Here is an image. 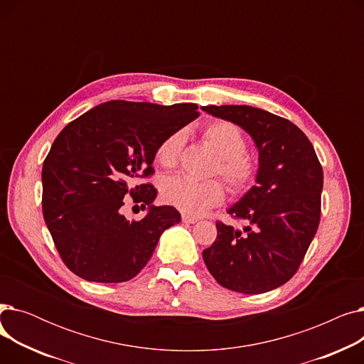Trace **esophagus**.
I'll use <instances>...</instances> for the list:
<instances>
[{"instance_id": "obj_1", "label": "esophagus", "mask_w": 364, "mask_h": 364, "mask_svg": "<svg viewBox=\"0 0 364 364\" xmlns=\"http://www.w3.org/2000/svg\"><path fill=\"white\" fill-rule=\"evenodd\" d=\"M181 220H183V223H187V224H195V223H198V218H196V217L187 215V214H183Z\"/></svg>"}]
</instances>
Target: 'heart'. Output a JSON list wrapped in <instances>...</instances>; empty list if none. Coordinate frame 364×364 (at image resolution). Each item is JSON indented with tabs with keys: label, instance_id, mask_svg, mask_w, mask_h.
Segmentation results:
<instances>
[{
	"label": "heart",
	"instance_id": "obj_1",
	"mask_svg": "<svg viewBox=\"0 0 364 364\" xmlns=\"http://www.w3.org/2000/svg\"><path fill=\"white\" fill-rule=\"evenodd\" d=\"M203 141L218 156L214 172L224 178L235 193H243L250 188L258 172L255 159L247 155L246 137L243 131L232 122L215 121L202 131ZM186 141L184 131H176L165 137L156 149V161L166 168L174 166ZM166 203L192 215L205 213L224 199V187L218 180H195L184 176L168 177L161 187Z\"/></svg>",
	"mask_w": 364,
	"mask_h": 364
}]
</instances>
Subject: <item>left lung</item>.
<instances>
[{"instance_id":"left-lung-1","label":"left lung","mask_w":364,"mask_h":364,"mask_svg":"<svg viewBox=\"0 0 364 364\" xmlns=\"http://www.w3.org/2000/svg\"><path fill=\"white\" fill-rule=\"evenodd\" d=\"M250 134L258 150L255 186L227 213L243 228L217 223L203 261L224 288L264 294L298 270L320 223L323 169L313 144L291 121L246 105L202 106Z\"/></svg>"}]
</instances>
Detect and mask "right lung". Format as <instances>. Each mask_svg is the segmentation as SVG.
I'll return each instance as SVG.
<instances>
[{
    "mask_svg": "<svg viewBox=\"0 0 364 364\" xmlns=\"http://www.w3.org/2000/svg\"><path fill=\"white\" fill-rule=\"evenodd\" d=\"M198 117L195 103L110 100L62 129L43 165V213L72 273L121 283L141 272L181 215L174 206L153 205L156 188L139 181L153 174L161 141ZM125 194L148 205L143 220L122 215Z\"/></svg>",
    "mask_w": 364,
    "mask_h": 364,
    "instance_id": "right-lung-1",
    "label": "right lung"
}]
</instances>
